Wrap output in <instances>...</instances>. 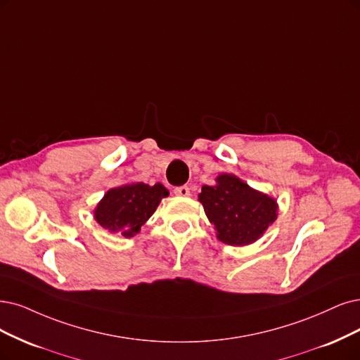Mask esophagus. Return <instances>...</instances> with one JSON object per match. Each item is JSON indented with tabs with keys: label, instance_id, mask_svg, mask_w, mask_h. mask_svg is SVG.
Here are the masks:
<instances>
[{
	"label": "esophagus",
	"instance_id": "1",
	"mask_svg": "<svg viewBox=\"0 0 360 360\" xmlns=\"http://www.w3.org/2000/svg\"><path fill=\"white\" fill-rule=\"evenodd\" d=\"M173 193H175L176 195H181V197H188L190 188L187 187V185H182V187H176L175 190H173Z\"/></svg>",
	"mask_w": 360,
	"mask_h": 360
}]
</instances>
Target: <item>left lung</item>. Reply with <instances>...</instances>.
I'll return each instance as SVG.
<instances>
[{"label":"left lung","instance_id":"obj_1","mask_svg":"<svg viewBox=\"0 0 360 360\" xmlns=\"http://www.w3.org/2000/svg\"><path fill=\"white\" fill-rule=\"evenodd\" d=\"M198 202L215 225L217 237L231 246L257 242L277 218L273 197L250 188L231 173H221L215 185H203Z\"/></svg>","mask_w":360,"mask_h":360}]
</instances>
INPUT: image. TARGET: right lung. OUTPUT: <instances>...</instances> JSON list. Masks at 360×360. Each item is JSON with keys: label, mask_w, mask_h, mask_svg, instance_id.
<instances>
[{"label": "right lung", "mask_w": 360, "mask_h": 360, "mask_svg": "<svg viewBox=\"0 0 360 360\" xmlns=\"http://www.w3.org/2000/svg\"><path fill=\"white\" fill-rule=\"evenodd\" d=\"M167 195L162 184L153 187L143 182L124 184L106 191L95 209V219L111 233L133 237Z\"/></svg>", "instance_id": "obj_1"}]
</instances>
